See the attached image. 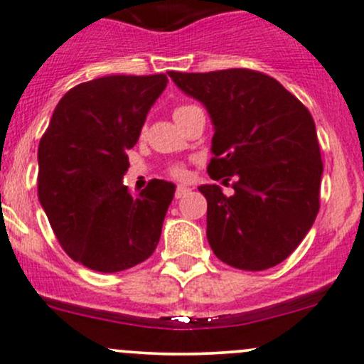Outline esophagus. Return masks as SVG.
<instances>
[{"label":"esophagus","instance_id":"1","mask_svg":"<svg viewBox=\"0 0 364 364\" xmlns=\"http://www.w3.org/2000/svg\"><path fill=\"white\" fill-rule=\"evenodd\" d=\"M188 192H190V190L186 188V186H178V188H176V192H174V197H176V199H181V197H185Z\"/></svg>","mask_w":364,"mask_h":364}]
</instances>
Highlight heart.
<instances>
[{
    "mask_svg": "<svg viewBox=\"0 0 364 364\" xmlns=\"http://www.w3.org/2000/svg\"><path fill=\"white\" fill-rule=\"evenodd\" d=\"M193 109H196V105H186V104L178 105V107H174V111H172V116H174V119L179 123V121H181L183 117L186 116V114L192 112ZM144 135H146V127H142L141 137H144ZM167 174L171 176V178L181 179V181H183V179L188 178V168H186L185 164H179V161H174V164H168Z\"/></svg>",
    "mask_w": 364,
    "mask_h": 364,
    "instance_id": "obj_1",
    "label": "heart"
}]
</instances>
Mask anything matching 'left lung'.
Wrapping results in <instances>:
<instances>
[{"mask_svg": "<svg viewBox=\"0 0 364 364\" xmlns=\"http://www.w3.org/2000/svg\"><path fill=\"white\" fill-rule=\"evenodd\" d=\"M205 105L213 124L208 241L222 262L264 271L287 259L321 208L322 159L314 117L277 79L250 68L205 73L168 72Z\"/></svg>", "mask_w": 364, "mask_h": 364, "instance_id": "obj_1", "label": "left lung"}]
</instances>
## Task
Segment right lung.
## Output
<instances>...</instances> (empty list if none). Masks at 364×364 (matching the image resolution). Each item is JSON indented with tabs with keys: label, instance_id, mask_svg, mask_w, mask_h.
<instances>
[{
	"label": "right lung",
	"instance_id": "1",
	"mask_svg": "<svg viewBox=\"0 0 364 364\" xmlns=\"http://www.w3.org/2000/svg\"><path fill=\"white\" fill-rule=\"evenodd\" d=\"M167 86L164 73L105 75L77 84L38 144V199L70 259L100 273L144 262L160 241L174 185L151 179L139 196L123 185L127 149Z\"/></svg>",
	"mask_w": 364,
	"mask_h": 364
}]
</instances>
